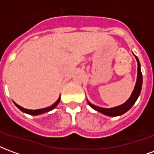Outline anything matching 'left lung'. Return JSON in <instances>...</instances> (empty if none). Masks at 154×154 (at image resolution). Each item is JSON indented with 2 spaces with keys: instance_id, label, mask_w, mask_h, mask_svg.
Instances as JSON below:
<instances>
[{
  "instance_id": "8db88e82",
  "label": "left lung",
  "mask_w": 154,
  "mask_h": 154,
  "mask_svg": "<svg viewBox=\"0 0 154 154\" xmlns=\"http://www.w3.org/2000/svg\"><path fill=\"white\" fill-rule=\"evenodd\" d=\"M134 57H135L137 63H138V75H137V81H136L135 87H134V89L133 91L132 94H131V96H130L129 99L126 100L125 103L122 104V105H120L119 106L113 107V108H102V107L97 106L91 104L87 100L89 106L91 108H93L94 110H97V111H99V112L104 114L106 116H119L127 112L134 106V104L135 103V101L138 99V97H139V95H140L143 83V77L142 72H141V68H140V63H139L138 57H136L135 55H134Z\"/></svg>"
}]
</instances>
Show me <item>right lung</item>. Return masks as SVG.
<instances>
[{"instance_id":"right-lung-1","label":"right lung","mask_w":154,"mask_h":154,"mask_svg":"<svg viewBox=\"0 0 154 154\" xmlns=\"http://www.w3.org/2000/svg\"><path fill=\"white\" fill-rule=\"evenodd\" d=\"M59 101H60V97H59V98L57 99V101H56L54 104H53L52 106L47 107V108L38 109V110H28V109H25V108H23V107H21L20 106H19V105H17V104L15 103V102H14V103H15V106L18 107L19 109L21 110V111H23L24 113L29 114V115H31V116H38V115H41V114L46 113V112H48V111H50V110H52L53 109H54V108L58 105Z\"/></svg>"}]
</instances>
